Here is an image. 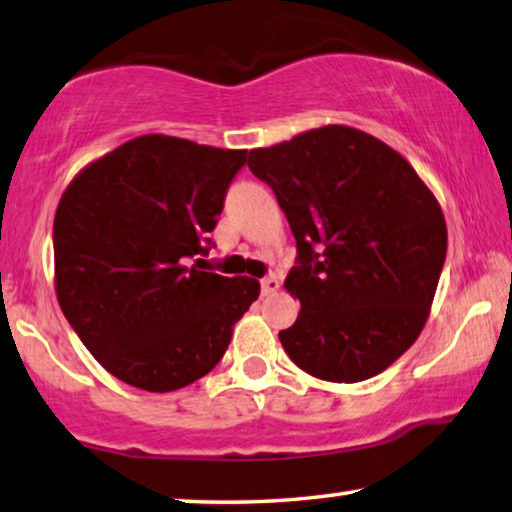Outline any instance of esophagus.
Returning <instances> with one entry per match:
<instances>
[{
  "label": "esophagus",
  "mask_w": 512,
  "mask_h": 512,
  "mask_svg": "<svg viewBox=\"0 0 512 512\" xmlns=\"http://www.w3.org/2000/svg\"><path fill=\"white\" fill-rule=\"evenodd\" d=\"M259 289H262V296H271L280 289V282L276 278H264L262 282H259Z\"/></svg>",
  "instance_id": "34e87169"
}]
</instances>
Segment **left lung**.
Here are the masks:
<instances>
[{
    "label": "left lung",
    "mask_w": 512,
    "mask_h": 512,
    "mask_svg": "<svg viewBox=\"0 0 512 512\" xmlns=\"http://www.w3.org/2000/svg\"><path fill=\"white\" fill-rule=\"evenodd\" d=\"M248 167L269 183L296 239L285 289L301 312L278 338L312 377L363 381L423 331L446 262L439 202L407 160L377 137L324 126Z\"/></svg>",
    "instance_id": "obj_1"
}]
</instances>
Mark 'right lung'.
Masks as SVG:
<instances>
[{
  "instance_id": "1",
  "label": "right lung",
  "mask_w": 512,
  "mask_h": 512,
  "mask_svg": "<svg viewBox=\"0 0 512 512\" xmlns=\"http://www.w3.org/2000/svg\"><path fill=\"white\" fill-rule=\"evenodd\" d=\"M246 151L167 135L121 144L73 179L55 216L61 312L105 370L151 393L216 368L259 296L202 271Z\"/></svg>"
}]
</instances>
